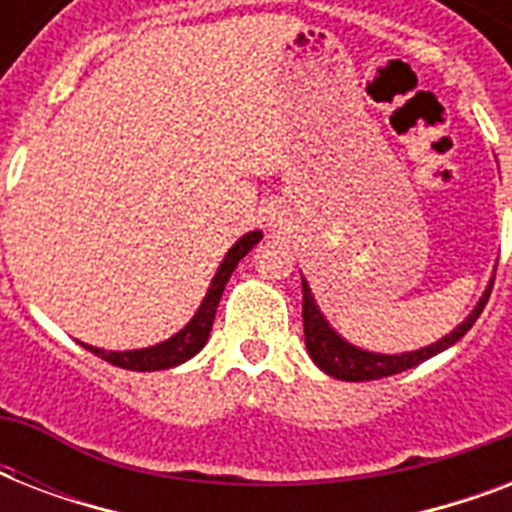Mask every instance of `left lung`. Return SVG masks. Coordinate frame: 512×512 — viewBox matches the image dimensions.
Listing matches in <instances>:
<instances>
[{"mask_svg": "<svg viewBox=\"0 0 512 512\" xmlns=\"http://www.w3.org/2000/svg\"><path fill=\"white\" fill-rule=\"evenodd\" d=\"M494 279H489V287L484 289V295L476 303V308L468 313V319L462 321L460 327L452 329L449 335H444L441 340L430 342L420 350H409V353H374V350H364L348 342L342 335H337L332 324L324 319V313L316 305V297H313L308 281L303 279V327H305V348L311 353L313 364L319 366L321 372H327L329 377H337V380L345 382H364V380H380V377H390V374L406 372L412 366L428 361L441 350L452 348L454 342H460L465 337L476 319L484 311L486 300L492 295Z\"/></svg>", "mask_w": 512, "mask_h": 512, "instance_id": "8db88e82", "label": "left lung"}]
</instances>
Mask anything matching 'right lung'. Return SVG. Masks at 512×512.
I'll return each instance as SVG.
<instances>
[{
    "instance_id": "add662e5",
    "label": "right lung",
    "mask_w": 512,
    "mask_h": 512,
    "mask_svg": "<svg viewBox=\"0 0 512 512\" xmlns=\"http://www.w3.org/2000/svg\"><path fill=\"white\" fill-rule=\"evenodd\" d=\"M263 239V231H249L244 233L231 249L228 255L223 257V263L217 268L215 279L209 281V289L204 300H201L199 311L193 313V319L185 324L180 332L170 337V340L159 342V345H151V348H138V350H103L95 348V345H87L82 342L84 348L95 353V356L106 358L108 364L122 366V369H132V372H159V369H172V366L183 364L188 358H193L204 348V342L209 340V332H212V321H215L217 303L223 297V289L231 279V273L236 271V265L249 249L255 247L257 241Z\"/></svg>"
}]
</instances>
